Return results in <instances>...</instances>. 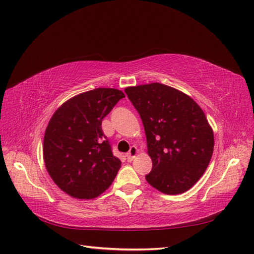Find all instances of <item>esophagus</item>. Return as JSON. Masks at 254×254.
<instances>
[{
  "label": "esophagus",
  "instance_id": "obj_1",
  "mask_svg": "<svg viewBox=\"0 0 254 254\" xmlns=\"http://www.w3.org/2000/svg\"><path fill=\"white\" fill-rule=\"evenodd\" d=\"M137 153H138V152H137V148H136L135 146H132V147L130 148V150H128V153L127 154V159H128V160H132V159L137 155Z\"/></svg>",
  "mask_w": 254,
  "mask_h": 254
}]
</instances>
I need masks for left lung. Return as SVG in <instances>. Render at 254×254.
<instances>
[{"label":"left lung","instance_id":"left-lung-1","mask_svg":"<svg viewBox=\"0 0 254 254\" xmlns=\"http://www.w3.org/2000/svg\"><path fill=\"white\" fill-rule=\"evenodd\" d=\"M141 116L153 163L146 181L165 194L191 189L206 170L214 149V133L190 96L159 83L124 89Z\"/></svg>","mask_w":254,"mask_h":254}]
</instances>
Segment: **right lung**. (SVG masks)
<instances>
[{"instance_id":"add662e5","label":"right lung","mask_w":254,"mask_h":254,"mask_svg":"<svg viewBox=\"0 0 254 254\" xmlns=\"http://www.w3.org/2000/svg\"><path fill=\"white\" fill-rule=\"evenodd\" d=\"M124 97L116 88H96L72 97L51 117L42 148L46 169L69 196L95 198L115 180L121 161L113 156L101 122Z\"/></svg>"}]
</instances>
